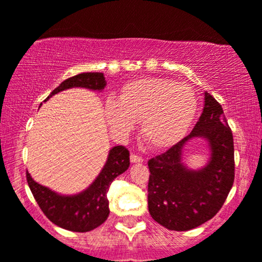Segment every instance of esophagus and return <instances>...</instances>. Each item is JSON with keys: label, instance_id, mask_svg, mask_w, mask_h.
I'll return each mask as SVG.
<instances>
[{"label": "esophagus", "instance_id": "obj_1", "mask_svg": "<svg viewBox=\"0 0 262 262\" xmlns=\"http://www.w3.org/2000/svg\"><path fill=\"white\" fill-rule=\"evenodd\" d=\"M129 159H131L133 163H141V162L144 161V159L141 158V157H139L138 154H131V156H129Z\"/></svg>", "mask_w": 262, "mask_h": 262}]
</instances>
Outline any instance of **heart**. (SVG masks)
<instances>
[{"mask_svg":"<svg viewBox=\"0 0 262 262\" xmlns=\"http://www.w3.org/2000/svg\"><path fill=\"white\" fill-rule=\"evenodd\" d=\"M198 101L193 90L166 78H140L123 84L118 100L108 101L104 114L112 131L126 135L140 122V134L154 149L178 144L193 124Z\"/></svg>","mask_w":262,"mask_h":262,"instance_id":"b5f03b06","label":"heart"}]
</instances>
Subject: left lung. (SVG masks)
I'll return each instance as SVG.
<instances>
[{"label": "left lung", "mask_w": 262, "mask_h": 262, "mask_svg": "<svg viewBox=\"0 0 262 262\" xmlns=\"http://www.w3.org/2000/svg\"><path fill=\"white\" fill-rule=\"evenodd\" d=\"M203 137L211 157L201 170L183 166L182 149L186 141ZM148 207L150 216L170 230L185 231L211 220L223 207L234 183L233 134L223 106L204 92L203 113L193 131L166 153L148 162Z\"/></svg>", "instance_id": "8db88e82"}]
</instances>
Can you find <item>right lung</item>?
<instances>
[{
  "label": "right lung",
  "instance_id": "1",
  "mask_svg": "<svg viewBox=\"0 0 262 262\" xmlns=\"http://www.w3.org/2000/svg\"><path fill=\"white\" fill-rule=\"evenodd\" d=\"M106 81L103 73H81L61 82L46 98L72 87L101 91ZM129 166V151L124 146H114L109 150L108 159L95 181L86 189L74 195H61L51 189L36 183L27 172V181L34 199L42 212L51 223L60 228L78 233L94 230L100 226L109 216V201L106 193L112 181L123 173Z\"/></svg>",
  "mask_w": 262,
  "mask_h": 262
}]
</instances>
